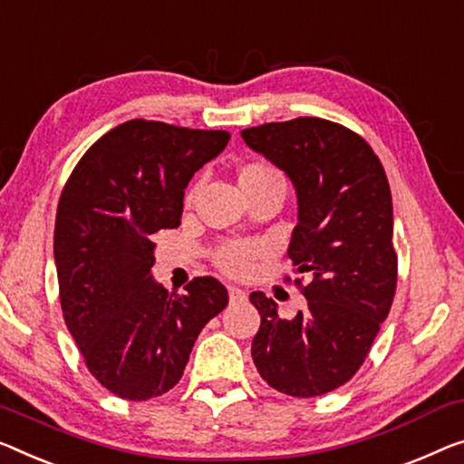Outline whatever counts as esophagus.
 Returning a JSON list of instances; mask_svg holds the SVG:
<instances>
[{
  "instance_id": "1",
  "label": "esophagus",
  "mask_w": 464,
  "mask_h": 464,
  "mask_svg": "<svg viewBox=\"0 0 464 464\" xmlns=\"http://www.w3.org/2000/svg\"><path fill=\"white\" fill-rule=\"evenodd\" d=\"M246 298H247V295H246L244 289L229 285V300L231 302H246Z\"/></svg>"
}]
</instances>
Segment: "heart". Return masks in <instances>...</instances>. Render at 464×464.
I'll use <instances>...</instances> for the list:
<instances>
[{
  "instance_id": "heart-1",
  "label": "heart",
  "mask_w": 464,
  "mask_h": 464,
  "mask_svg": "<svg viewBox=\"0 0 464 464\" xmlns=\"http://www.w3.org/2000/svg\"><path fill=\"white\" fill-rule=\"evenodd\" d=\"M279 179L281 175L273 169V166L260 160L246 162L237 169V183L244 196H250V193L266 188L268 183L279 181ZM193 198H196V188H191L188 191L185 204H191ZM260 256L262 250L256 244H247V241H223V244L214 250L212 260L220 273L235 276V279H244V276L254 271Z\"/></svg>"
}]
</instances>
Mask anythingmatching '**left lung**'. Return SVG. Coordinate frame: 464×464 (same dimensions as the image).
<instances>
[{"mask_svg": "<svg viewBox=\"0 0 464 464\" xmlns=\"http://www.w3.org/2000/svg\"><path fill=\"white\" fill-rule=\"evenodd\" d=\"M241 137L285 170L298 193L287 256L306 298L287 321L265 294H250L260 313L254 364L276 392L323 396L356 375L392 308L398 254L390 183L371 145L340 122L300 116Z\"/></svg>", "mask_w": 464, "mask_h": 464, "instance_id": "1", "label": "left lung"}]
</instances>
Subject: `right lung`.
Here are the masks:
<instances>
[{
	"instance_id": "obj_1",
	"label": "right lung",
	"mask_w": 464,
	"mask_h": 464,
	"mask_svg": "<svg viewBox=\"0 0 464 464\" xmlns=\"http://www.w3.org/2000/svg\"><path fill=\"white\" fill-rule=\"evenodd\" d=\"M229 140L227 130L127 121L82 154L60 193L62 314L89 372L122 400L172 390L199 331L229 302L214 276L191 279L183 295L151 279V235L181 225L189 179Z\"/></svg>"
}]
</instances>
